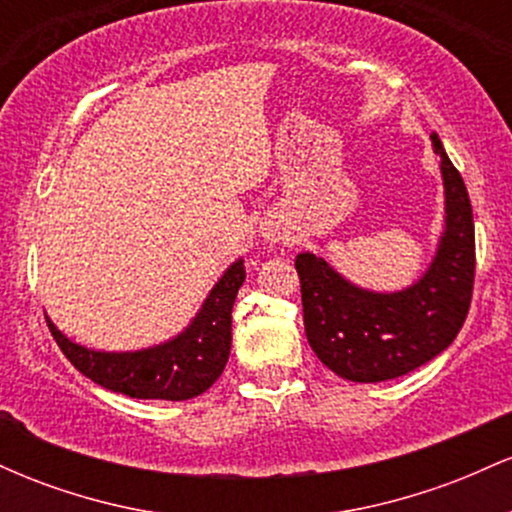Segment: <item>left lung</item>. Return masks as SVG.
I'll return each instance as SVG.
<instances>
[{
	"mask_svg": "<svg viewBox=\"0 0 512 512\" xmlns=\"http://www.w3.org/2000/svg\"><path fill=\"white\" fill-rule=\"evenodd\" d=\"M431 142L443 170L445 233L414 286L373 293L349 284L313 252L296 257L305 337L339 378L383 383L407 375L448 349L467 320L477 264L472 204L436 132Z\"/></svg>",
	"mask_w": 512,
	"mask_h": 512,
	"instance_id": "obj_1",
	"label": "left lung"
}]
</instances>
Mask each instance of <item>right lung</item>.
I'll list each match as a JSON object with an SVG mask.
<instances>
[{
	"label": "right lung",
	"mask_w": 512,
	"mask_h": 512,
	"mask_svg": "<svg viewBox=\"0 0 512 512\" xmlns=\"http://www.w3.org/2000/svg\"><path fill=\"white\" fill-rule=\"evenodd\" d=\"M245 281L243 260L233 262L209 293L192 325L166 344L142 351H91L74 344L48 320L69 363L105 390L134 399L182 402L207 392L226 368L231 354V310Z\"/></svg>",
	"instance_id": "obj_1"
}]
</instances>
